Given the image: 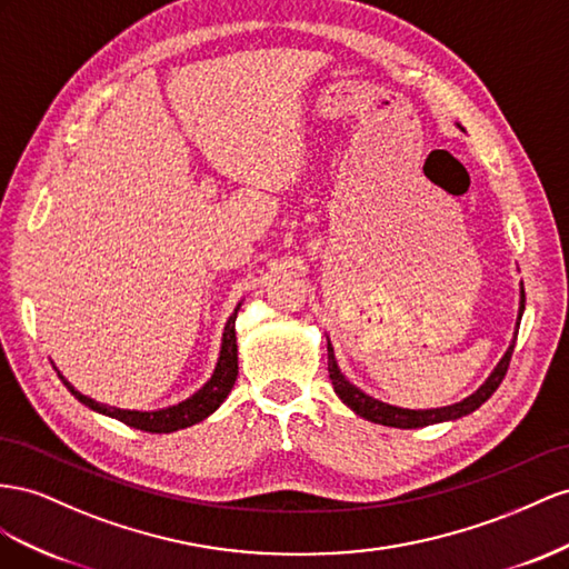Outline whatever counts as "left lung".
<instances>
[{"label": "left lung", "instance_id": "1", "mask_svg": "<svg viewBox=\"0 0 569 569\" xmlns=\"http://www.w3.org/2000/svg\"><path fill=\"white\" fill-rule=\"evenodd\" d=\"M522 312H525V286L519 288V312H517L515 338H517L519 321H522ZM327 348H329V377H331V383H333V391L355 415H360L369 421H375V425H383V427L419 429V427H429V425H441V421L460 419L469 412H475L477 408H481V405L496 393V388L500 386V381L506 379V371L510 367V357H512V350H515V340L510 343V348L506 350V355H502V360L491 371V377L486 379L472 396H467L460 402L446 405V408H433V410H405V408H396V405H388V402H381L377 398L362 393L360 388L350 383L343 371H340L329 338H327Z\"/></svg>", "mask_w": 569, "mask_h": 569}]
</instances>
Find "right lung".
<instances>
[{"label": "right lung", "instance_id": "right-lung-1", "mask_svg": "<svg viewBox=\"0 0 569 569\" xmlns=\"http://www.w3.org/2000/svg\"><path fill=\"white\" fill-rule=\"evenodd\" d=\"M240 305L242 302L236 305L233 315L229 317V321H226V327H223L221 350H219V360H217V367L212 371V377H209V381L200 388V391H194L190 398H186L183 402H178V405H169V408L150 410V412L111 408V405L97 402V400L83 396L80 391H76V388L67 379H63L59 371H57V375H59L63 386L69 388L71 396L78 402H83L86 408H90L94 412L123 421L126 427H133V429H140V431H150V433H171V431H178V429L192 427V425H198V421L207 419L209 415L219 410V405L226 400V396L231 393V388H233V383L238 379L236 317H238Z\"/></svg>", "mask_w": 569, "mask_h": 569}]
</instances>
